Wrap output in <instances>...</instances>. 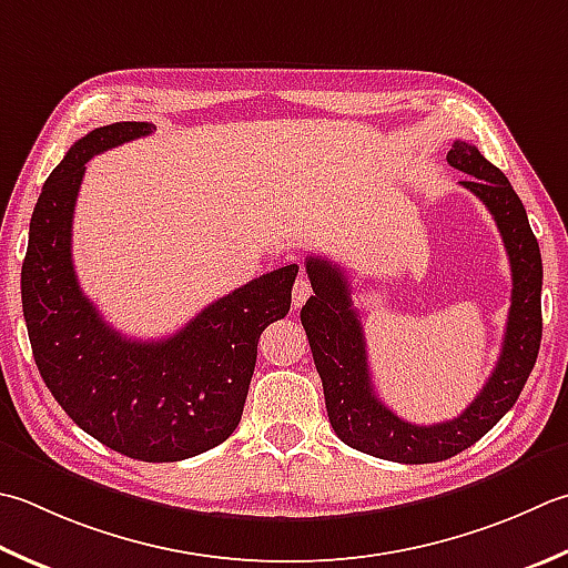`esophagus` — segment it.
<instances>
[{
  "label": "esophagus",
  "instance_id": "34e87169",
  "mask_svg": "<svg viewBox=\"0 0 568 568\" xmlns=\"http://www.w3.org/2000/svg\"><path fill=\"white\" fill-rule=\"evenodd\" d=\"M310 295H313V283H310V277L305 273H300L295 285H293V305L303 307Z\"/></svg>",
  "mask_w": 568,
  "mask_h": 568
}]
</instances>
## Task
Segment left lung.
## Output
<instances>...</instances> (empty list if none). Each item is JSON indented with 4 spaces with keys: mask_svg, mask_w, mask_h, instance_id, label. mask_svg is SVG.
<instances>
[{
    "mask_svg": "<svg viewBox=\"0 0 568 568\" xmlns=\"http://www.w3.org/2000/svg\"><path fill=\"white\" fill-rule=\"evenodd\" d=\"M448 164L470 176L460 184L493 214L513 268V305L503 352L490 379L458 418L433 426L408 424L374 394L362 320L352 305L347 275L322 255L305 258L315 295L300 310V320L325 388L329 424L349 448L382 460L438 463L470 448L515 406L539 354L541 253L527 211L507 176L475 144L455 140Z\"/></svg>",
    "mask_w": 568,
    "mask_h": 568,
    "instance_id": "obj_1",
    "label": "left lung"
}]
</instances>
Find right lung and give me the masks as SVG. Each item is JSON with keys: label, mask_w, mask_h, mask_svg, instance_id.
Returning <instances> with one entry per match:
<instances>
[{"label": "right lung", "mask_w": 568, "mask_h": 568, "mask_svg": "<svg viewBox=\"0 0 568 568\" xmlns=\"http://www.w3.org/2000/svg\"><path fill=\"white\" fill-rule=\"evenodd\" d=\"M152 130V122L95 128L49 174L29 224L21 307L41 379L73 424L128 458L174 463L236 430L261 332L291 310L297 265L214 300L166 339H128L110 327L78 285L73 209L85 162Z\"/></svg>", "instance_id": "add662e5"}]
</instances>
